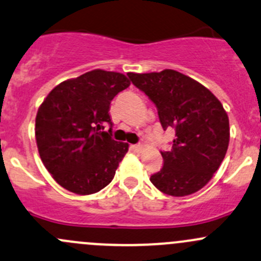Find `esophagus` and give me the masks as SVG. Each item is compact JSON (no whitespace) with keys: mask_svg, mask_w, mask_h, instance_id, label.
<instances>
[{"mask_svg":"<svg viewBox=\"0 0 261 261\" xmlns=\"http://www.w3.org/2000/svg\"><path fill=\"white\" fill-rule=\"evenodd\" d=\"M130 149L135 152H140L142 150V145L136 144V145H130Z\"/></svg>","mask_w":261,"mask_h":261,"instance_id":"esophagus-1","label":"esophagus"}]
</instances>
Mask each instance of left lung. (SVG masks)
Instances as JSON below:
<instances>
[{
	"label": "left lung",
	"mask_w": 261,
	"mask_h": 261,
	"mask_svg": "<svg viewBox=\"0 0 261 261\" xmlns=\"http://www.w3.org/2000/svg\"><path fill=\"white\" fill-rule=\"evenodd\" d=\"M158 109L164 130H174L163 169L150 181L166 195L186 196L204 188L223 163L230 139L229 117L209 90L175 70L127 73Z\"/></svg>",
	"instance_id": "obj_1"
}]
</instances>
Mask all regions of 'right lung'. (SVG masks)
Wrapping results in <instances>:
<instances>
[{"instance_id":"obj_1","label":"right lung","mask_w":261,"mask_h":261,"mask_svg":"<svg viewBox=\"0 0 261 261\" xmlns=\"http://www.w3.org/2000/svg\"><path fill=\"white\" fill-rule=\"evenodd\" d=\"M128 86L122 73L94 70L61 82L43 100L35 127L38 153L66 190L90 195L114 179L128 144L112 139L110 103Z\"/></svg>"}]
</instances>
